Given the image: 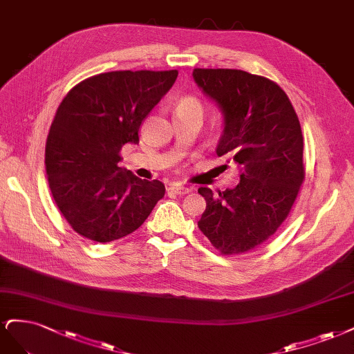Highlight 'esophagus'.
<instances>
[{"mask_svg": "<svg viewBox=\"0 0 354 354\" xmlns=\"http://www.w3.org/2000/svg\"><path fill=\"white\" fill-rule=\"evenodd\" d=\"M188 192L189 189L184 185H170L167 188V194H172V196H185Z\"/></svg>", "mask_w": 354, "mask_h": 354, "instance_id": "34e87169", "label": "esophagus"}]
</instances>
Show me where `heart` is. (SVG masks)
<instances>
[{
    "mask_svg": "<svg viewBox=\"0 0 354 354\" xmlns=\"http://www.w3.org/2000/svg\"><path fill=\"white\" fill-rule=\"evenodd\" d=\"M188 110H198V111H201L203 110L201 109V102L197 98H194V97L180 98L179 102H178V106H176V113H179V111H188Z\"/></svg>",
    "mask_w": 354,
    "mask_h": 354,
    "instance_id": "b5f03b06",
    "label": "heart"
}]
</instances>
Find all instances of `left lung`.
<instances>
[{"instance_id": "left-lung-1", "label": "left lung", "mask_w": 354, "mask_h": 354, "mask_svg": "<svg viewBox=\"0 0 354 354\" xmlns=\"http://www.w3.org/2000/svg\"><path fill=\"white\" fill-rule=\"evenodd\" d=\"M194 81L218 102L223 132L216 148L239 167L232 189L198 188L206 210L200 231L222 254H241L277 232L304 180L303 133L290 98L263 76L236 69H194Z\"/></svg>"}]
</instances>
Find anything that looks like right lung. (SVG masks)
Instances as JSON below:
<instances>
[{
	"label": "right lung",
	"instance_id": "right-lung-1",
	"mask_svg": "<svg viewBox=\"0 0 354 354\" xmlns=\"http://www.w3.org/2000/svg\"><path fill=\"white\" fill-rule=\"evenodd\" d=\"M178 71H118L73 86L51 123L45 169L57 207L73 230L97 243L123 238L145 222L165 196L160 180L136 178L118 166Z\"/></svg>",
	"mask_w": 354,
	"mask_h": 354
}]
</instances>
